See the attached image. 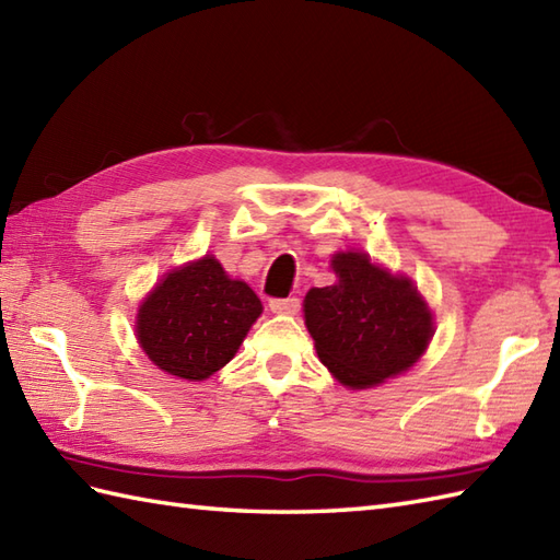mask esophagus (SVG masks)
I'll list each match as a JSON object with an SVG mask.
<instances>
[{
	"instance_id": "1",
	"label": "esophagus",
	"mask_w": 560,
	"mask_h": 560,
	"mask_svg": "<svg viewBox=\"0 0 560 560\" xmlns=\"http://www.w3.org/2000/svg\"><path fill=\"white\" fill-rule=\"evenodd\" d=\"M271 313H279V315H295L301 311V301L299 299H273L269 301Z\"/></svg>"
}]
</instances>
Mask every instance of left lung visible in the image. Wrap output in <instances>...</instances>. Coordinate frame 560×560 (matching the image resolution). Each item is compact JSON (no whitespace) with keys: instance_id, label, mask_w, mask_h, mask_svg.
<instances>
[{"instance_id":"1","label":"left lung","mask_w":560,"mask_h":560,"mask_svg":"<svg viewBox=\"0 0 560 560\" xmlns=\"http://www.w3.org/2000/svg\"><path fill=\"white\" fill-rule=\"evenodd\" d=\"M337 281L311 289L305 327L319 361L343 387L365 389L407 373L433 339V313L413 281L365 253L331 257Z\"/></svg>"}]
</instances>
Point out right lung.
<instances>
[{
	"label": "right lung",
	"mask_w": 560,
	"mask_h": 560,
	"mask_svg": "<svg viewBox=\"0 0 560 560\" xmlns=\"http://www.w3.org/2000/svg\"><path fill=\"white\" fill-rule=\"evenodd\" d=\"M259 315L255 291L205 255L165 273L139 305L135 329L153 365L199 383L233 359Z\"/></svg>",
	"instance_id": "right-lung-1"
}]
</instances>
